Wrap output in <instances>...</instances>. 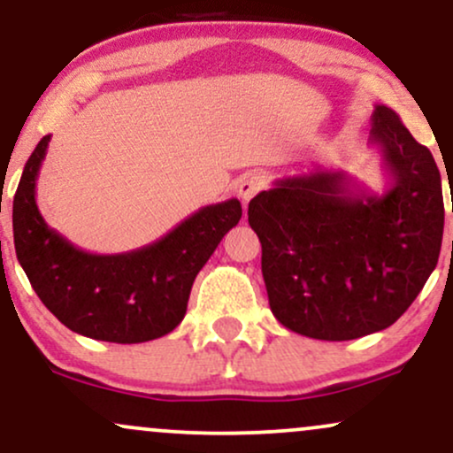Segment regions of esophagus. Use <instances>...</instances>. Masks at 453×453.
Returning a JSON list of instances; mask_svg holds the SVG:
<instances>
[{
    "mask_svg": "<svg viewBox=\"0 0 453 453\" xmlns=\"http://www.w3.org/2000/svg\"><path fill=\"white\" fill-rule=\"evenodd\" d=\"M264 185H266V180H264L262 174L251 173V174L242 176V180H241V183H238V196L242 197L244 206L249 204V200H251L253 196L259 194V191L264 189Z\"/></svg>",
    "mask_w": 453,
    "mask_h": 453,
    "instance_id": "34e87169",
    "label": "esophagus"
}]
</instances>
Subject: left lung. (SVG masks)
<instances>
[{
    "label": "left lung",
    "instance_id": "obj_1",
    "mask_svg": "<svg viewBox=\"0 0 453 453\" xmlns=\"http://www.w3.org/2000/svg\"><path fill=\"white\" fill-rule=\"evenodd\" d=\"M371 147L389 176L383 194L342 170H315L274 180L249 202L270 311L309 339L386 330L439 262L445 209L433 153L383 104Z\"/></svg>",
    "mask_w": 453,
    "mask_h": 453
}]
</instances>
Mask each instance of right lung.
<instances>
[{
    "label": "right lung",
    "instance_id": "obj_1",
    "mask_svg": "<svg viewBox=\"0 0 453 453\" xmlns=\"http://www.w3.org/2000/svg\"><path fill=\"white\" fill-rule=\"evenodd\" d=\"M49 142L44 136L31 153L12 204L14 249L31 288L61 324L89 339L132 345L173 332L183 321L197 273L241 221V202L204 206L134 251H82L49 227L35 204Z\"/></svg>",
    "mask_w": 453,
    "mask_h": 453
}]
</instances>
